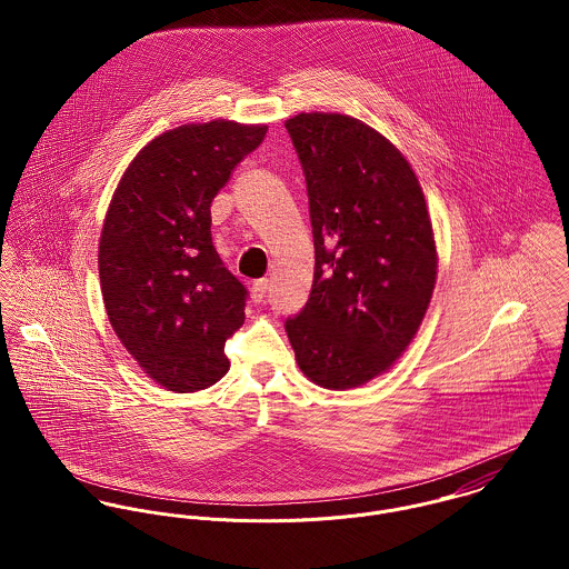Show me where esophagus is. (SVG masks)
Returning <instances> with one entry per match:
<instances>
[{
    "label": "esophagus",
    "instance_id": "esophagus-1",
    "mask_svg": "<svg viewBox=\"0 0 569 569\" xmlns=\"http://www.w3.org/2000/svg\"><path fill=\"white\" fill-rule=\"evenodd\" d=\"M267 291H269V280L264 278V280H256L253 284H251V298H253V302H264V298H267Z\"/></svg>",
    "mask_w": 569,
    "mask_h": 569
}]
</instances>
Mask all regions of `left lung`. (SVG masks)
Returning a JSON list of instances; mask_svg holds the SVG:
<instances>
[{
  "label": "left lung",
  "instance_id": "1",
  "mask_svg": "<svg viewBox=\"0 0 569 569\" xmlns=\"http://www.w3.org/2000/svg\"><path fill=\"white\" fill-rule=\"evenodd\" d=\"M307 179L316 273L284 328L300 370L328 390L363 386L413 339L436 284L422 188L401 151L341 113L284 122Z\"/></svg>",
  "mask_w": 569,
  "mask_h": 569
}]
</instances>
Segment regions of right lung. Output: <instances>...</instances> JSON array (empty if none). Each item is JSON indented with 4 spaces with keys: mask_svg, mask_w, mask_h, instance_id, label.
Here are the masks:
<instances>
[{
    "mask_svg": "<svg viewBox=\"0 0 569 569\" xmlns=\"http://www.w3.org/2000/svg\"><path fill=\"white\" fill-rule=\"evenodd\" d=\"M264 124L212 120L151 140L109 203L98 271L122 346L172 392L214 386L230 368L226 341L243 326L247 289L212 244L210 203Z\"/></svg>",
    "mask_w": 569,
    "mask_h": 569,
    "instance_id": "right-lung-1",
    "label": "right lung"
}]
</instances>
